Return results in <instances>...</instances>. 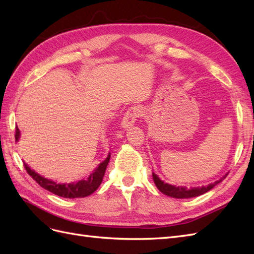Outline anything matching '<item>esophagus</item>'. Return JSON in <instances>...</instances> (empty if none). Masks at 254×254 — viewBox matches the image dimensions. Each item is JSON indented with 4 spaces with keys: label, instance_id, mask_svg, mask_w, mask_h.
Wrapping results in <instances>:
<instances>
[{
    "label": "esophagus",
    "instance_id": "34e87169",
    "mask_svg": "<svg viewBox=\"0 0 254 254\" xmlns=\"http://www.w3.org/2000/svg\"><path fill=\"white\" fill-rule=\"evenodd\" d=\"M142 115H143V110H142V108L137 107V106L129 108L126 111L125 115H124V117H123L122 127L123 128H128V127L132 126L133 124L135 123V121H137L139 117H141Z\"/></svg>",
    "mask_w": 254,
    "mask_h": 254
}]
</instances>
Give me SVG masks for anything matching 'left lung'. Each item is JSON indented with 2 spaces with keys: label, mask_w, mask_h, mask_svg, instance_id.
<instances>
[{
  "label": "left lung",
  "mask_w": 254,
  "mask_h": 254,
  "mask_svg": "<svg viewBox=\"0 0 254 254\" xmlns=\"http://www.w3.org/2000/svg\"><path fill=\"white\" fill-rule=\"evenodd\" d=\"M226 176L221 178L220 180L215 181L214 183L207 185V187L193 188V189L175 187V185H170L168 183H165L164 181L160 180V179L155 174H153V180H154V183H155V185L157 187V189L165 195L175 197V198H190V197H196V196H199V195L207 193L208 190L213 189L216 184H219L222 180H224Z\"/></svg>",
  "instance_id": "8db88e82"
}]
</instances>
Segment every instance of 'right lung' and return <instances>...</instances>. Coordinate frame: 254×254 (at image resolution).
Returning <instances> with one entry per match:
<instances>
[{
  "label": "right lung",
  "mask_w": 254,
  "mask_h": 254,
  "mask_svg": "<svg viewBox=\"0 0 254 254\" xmlns=\"http://www.w3.org/2000/svg\"><path fill=\"white\" fill-rule=\"evenodd\" d=\"M15 129H16L15 139L16 141H18L19 140V129H18L17 126ZM110 157H111V154H109L106 160L99 165L98 168L92 172V174L86 179V180H80L76 183L73 182L70 184L56 183L36 174L34 170H32L30 167H28L26 163H23V166H24V169H26L29 174V176L32 177L33 180H35L36 183H38L43 189L49 190L51 193L55 195L64 197V198H80V197L89 196L90 194L94 193V191L99 188V185L101 184L104 172H106L107 166L110 162Z\"/></svg>",
  "instance_id": "right-lung-1"
}]
</instances>
